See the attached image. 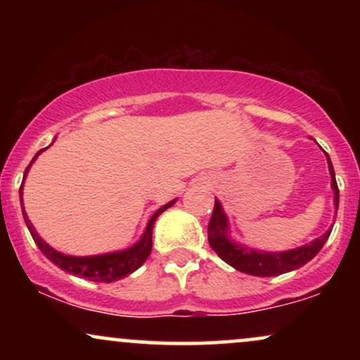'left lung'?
<instances>
[{
    "mask_svg": "<svg viewBox=\"0 0 360 360\" xmlns=\"http://www.w3.org/2000/svg\"><path fill=\"white\" fill-rule=\"evenodd\" d=\"M326 160H328V169L330 174H332V188L333 193H335V196H333L335 200L333 201H335V206L338 208V186L335 181V171H333L332 160H330L328 154H326ZM330 232L332 230H328V232L311 243H308V245L288 252H274L272 254V252L250 250L242 245H235L233 242L226 238V217L223 213L221 205L214 200V208L208 223V242L210 247L218 254V257L225 260L226 264H230L237 271L266 278V276L284 274V272L295 271L304 266L321 250L326 238L330 237Z\"/></svg>",
    "mask_w": 360,
    "mask_h": 360,
    "instance_id": "obj_1",
    "label": "left lung"
}]
</instances>
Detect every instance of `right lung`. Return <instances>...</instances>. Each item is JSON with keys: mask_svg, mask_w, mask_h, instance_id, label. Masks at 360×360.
I'll return each instance as SVG.
<instances>
[{"mask_svg": "<svg viewBox=\"0 0 360 360\" xmlns=\"http://www.w3.org/2000/svg\"><path fill=\"white\" fill-rule=\"evenodd\" d=\"M40 152L42 150L37 152V155H39ZM37 155L32 159V162L37 159ZM28 167L25 169V174H27ZM22 188L23 186H20V201H22ZM174 201H171V203H167L160 210H157L154 217L150 218V221L147 223L146 233L142 235V238H140L134 247H130V249L123 252H115V254H105V255H93V257H71V255H64L60 254V252L53 250L51 245H47V243L37 235L30 220L27 218L25 210H23V218H25V223H27L28 230H30L32 237H34L37 247H39L40 252H42L45 257L52 260L57 267L71 272V274L82 276V278L94 281V283H111V281H118L125 278L128 274H131V272L137 271L139 267L146 262L152 250V229H154L155 218L159 217L164 210H167L169 206L174 205Z\"/></svg>", "mask_w": 360, "mask_h": 360, "instance_id": "add662e5", "label": "right lung"}]
</instances>
